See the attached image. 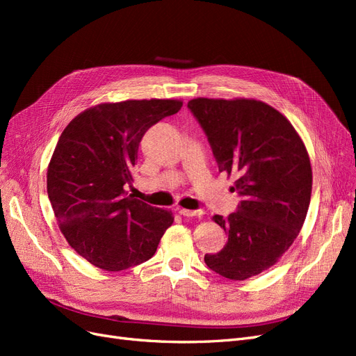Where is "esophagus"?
I'll list each match as a JSON object with an SVG mask.
<instances>
[{
  "mask_svg": "<svg viewBox=\"0 0 356 356\" xmlns=\"http://www.w3.org/2000/svg\"><path fill=\"white\" fill-rule=\"evenodd\" d=\"M178 212L181 215H184V217H202L203 211H191V209H184V208H179Z\"/></svg>",
  "mask_w": 356,
  "mask_h": 356,
  "instance_id": "esophagus-1",
  "label": "esophagus"
}]
</instances>
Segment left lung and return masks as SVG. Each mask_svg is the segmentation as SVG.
Returning <instances> with one entry per match:
<instances>
[{
  "mask_svg": "<svg viewBox=\"0 0 356 356\" xmlns=\"http://www.w3.org/2000/svg\"><path fill=\"white\" fill-rule=\"evenodd\" d=\"M187 106L208 136L220 172L236 177V212L212 220L229 233L204 263L232 281L260 275L293 245L306 220L312 168L286 117L255 99H191Z\"/></svg>",
  "mask_w": 356,
  "mask_h": 356,
  "instance_id": "8db88e82",
  "label": "left lung"
}]
</instances>
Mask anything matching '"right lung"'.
Wrapping results in <instances>:
<instances>
[{
  "label": "right lung",
  "mask_w": 356,
  "mask_h": 356,
  "mask_svg": "<svg viewBox=\"0 0 356 356\" xmlns=\"http://www.w3.org/2000/svg\"><path fill=\"white\" fill-rule=\"evenodd\" d=\"M178 99L99 104L63 129L47 169V195L72 250L106 272L152 258L174 222L172 212L127 196L138 147L161 118L177 114Z\"/></svg>",
  "instance_id": "obj_1"
}]
</instances>
